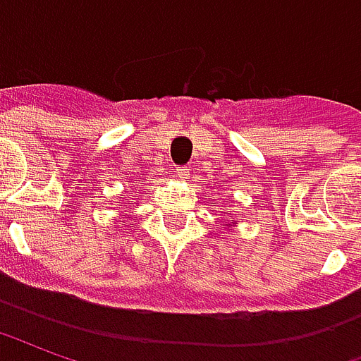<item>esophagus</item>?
I'll use <instances>...</instances> for the list:
<instances>
[{
    "mask_svg": "<svg viewBox=\"0 0 361 361\" xmlns=\"http://www.w3.org/2000/svg\"><path fill=\"white\" fill-rule=\"evenodd\" d=\"M176 176H178L180 180H189V170L185 168V166H181V168L176 170Z\"/></svg>",
    "mask_w": 361,
    "mask_h": 361,
    "instance_id": "34e87169",
    "label": "esophagus"
}]
</instances>
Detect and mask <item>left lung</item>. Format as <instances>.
Wrapping results in <instances>:
<instances>
[{
  "instance_id": "1",
  "label": "left lung",
  "mask_w": 361,
  "mask_h": 361,
  "mask_svg": "<svg viewBox=\"0 0 361 361\" xmlns=\"http://www.w3.org/2000/svg\"><path fill=\"white\" fill-rule=\"evenodd\" d=\"M235 224H238V222H232V224H226L228 228H232V226H235Z\"/></svg>"
}]
</instances>
